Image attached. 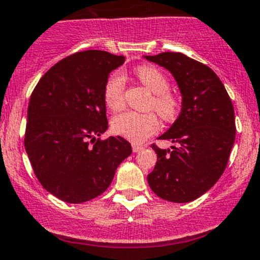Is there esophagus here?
Wrapping results in <instances>:
<instances>
[{
    "label": "esophagus",
    "mask_w": 260,
    "mask_h": 260,
    "mask_svg": "<svg viewBox=\"0 0 260 260\" xmlns=\"http://www.w3.org/2000/svg\"><path fill=\"white\" fill-rule=\"evenodd\" d=\"M132 149H133V152L137 153L139 151H142V149H143V147L138 146V144H132Z\"/></svg>",
    "instance_id": "esophagus-1"
}]
</instances>
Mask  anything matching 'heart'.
<instances>
[{"label": "heart", "mask_w": 260, "mask_h": 260, "mask_svg": "<svg viewBox=\"0 0 260 260\" xmlns=\"http://www.w3.org/2000/svg\"><path fill=\"white\" fill-rule=\"evenodd\" d=\"M136 76L148 91L154 93L151 107L165 121H173L179 113L180 102L176 94L169 92V81L167 76L154 66H139ZM124 78L119 73H113L106 82L105 102L111 109L122 108L124 103ZM159 128V121L154 113H137L133 111L123 112L112 119V129L116 135L128 141L139 143L154 135Z\"/></svg>", "instance_id": "heart-1"}]
</instances>
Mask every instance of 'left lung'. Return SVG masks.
I'll return each instance as SVG.
<instances>
[{
    "mask_svg": "<svg viewBox=\"0 0 260 260\" xmlns=\"http://www.w3.org/2000/svg\"><path fill=\"white\" fill-rule=\"evenodd\" d=\"M173 75L182 94V111L172 127L158 139L176 146L160 149L147 176L158 197L174 203L199 198L217 183L236 141L232 101L222 81L208 66L179 52L144 56Z\"/></svg>",
    "mask_w": 260,
    "mask_h": 260,
    "instance_id": "1",
    "label": "left lung"
}]
</instances>
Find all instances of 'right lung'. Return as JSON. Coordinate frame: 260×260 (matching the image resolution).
<instances>
[{
	"instance_id": "right-lung-1",
	"label": "right lung",
	"mask_w": 260,
	"mask_h": 260,
	"mask_svg": "<svg viewBox=\"0 0 260 260\" xmlns=\"http://www.w3.org/2000/svg\"><path fill=\"white\" fill-rule=\"evenodd\" d=\"M124 57L77 52L42 76L29 98L24 148L37 179L67 203L101 196L132 153L124 138H95L108 128L105 86Z\"/></svg>"
}]
</instances>
